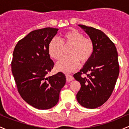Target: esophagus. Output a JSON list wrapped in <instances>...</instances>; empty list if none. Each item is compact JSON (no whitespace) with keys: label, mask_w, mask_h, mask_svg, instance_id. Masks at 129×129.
<instances>
[{"label":"esophagus","mask_w":129,"mask_h":129,"mask_svg":"<svg viewBox=\"0 0 129 129\" xmlns=\"http://www.w3.org/2000/svg\"><path fill=\"white\" fill-rule=\"evenodd\" d=\"M66 78H67V82H70V81H73L74 79L73 76H72L71 75H69V74H67Z\"/></svg>","instance_id":"34e87169"}]
</instances>
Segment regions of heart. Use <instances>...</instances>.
Listing matches in <instances>:
<instances>
[{"label": "heart", "mask_w": 129, "mask_h": 129, "mask_svg": "<svg viewBox=\"0 0 129 129\" xmlns=\"http://www.w3.org/2000/svg\"><path fill=\"white\" fill-rule=\"evenodd\" d=\"M68 50L69 56L60 59L56 65L57 70L69 73L78 67L79 60L85 62L91 58L94 45L91 39L84 38L81 33L76 29H70L62 35L60 42L56 38H53L48 45V51L53 59L58 60L61 57L64 48Z\"/></svg>", "instance_id": "b5f03b06"}]
</instances>
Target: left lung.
Masks as SVG:
<instances>
[{
  "label": "left lung",
  "instance_id": "left-lung-1",
  "mask_svg": "<svg viewBox=\"0 0 129 129\" xmlns=\"http://www.w3.org/2000/svg\"><path fill=\"white\" fill-rule=\"evenodd\" d=\"M90 37L94 45L91 58L73 77L81 84L76 94L82 107L96 109L104 104L112 94L119 72L118 52L115 44L100 29L78 25ZM82 73L87 76L82 77Z\"/></svg>",
  "mask_w": 129,
  "mask_h": 129
}]
</instances>
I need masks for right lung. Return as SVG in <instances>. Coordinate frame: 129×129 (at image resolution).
I'll return each mask as SVG.
<instances>
[{
    "label": "right lung",
    "mask_w": 129,
    "mask_h": 129,
    "mask_svg": "<svg viewBox=\"0 0 129 129\" xmlns=\"http://www.w3.org/2000/svg\"><path fill=\"white\" fill-rule=\"evenodd\" d=\"M58 30L48 27L33 31L17 42L13 51L11 69L19 94L26 103L40 110L57 104L66 82L62 72L47 76L54 67L48 45Z\"/></svg>",
    "instance_id": "right-lung-1"
}]
</instances>
